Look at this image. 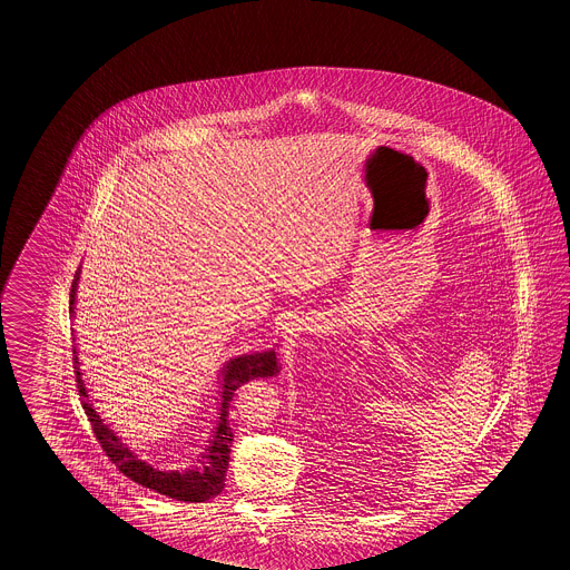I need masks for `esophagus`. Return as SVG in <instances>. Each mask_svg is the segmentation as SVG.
<instances>
[{
  "mask_svg": "<svg viewBox=\"0 0 570 570\" xmlns=\"http://www.w3.org/2000/svg\"><path fill=\"white\" fill-rule=\"evenodd\" d=\"M282 334L284 336H288V334H294L296 330H301V322L298 320H286V322H282Z\"/></svg>",
  "mask_w": 570,
  "mask_h": 570,
  "instance_id": "esophagus-1",
  "label": "esophagus"
}]
</instances>
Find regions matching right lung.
<instances>
[{
	"instance_id": "1",
	"label": "right lung",
	"mask_w": 570,
	"mask_h": 570,
	"mask_svg": "<svg viewBox=\"0 0 570 570\" xmlns=\"http://www.w3.org/2000/svg\"><path fill=\"white\" fill-rule=\"evenodd\" d=\"M79 276H81V267L77 269L75 279H72V288H70V313L75 305ZM72 363H75L81 405L86 410L87 420L91 422V429L96 432V439L100 441L110 462L134 483L141 484L160 495H167L171 500L190 501V503L210 500L224 491L225 472L229 466V451H232V441H234V432L229 429V420H227L229 401L234 397V391L240 389L242 384L248 380L267 379V376H276L279 372L276 348L253 353V355H240V357H234L232 362H227L222 372V384H219V417H217V426L213 431L207 449L191 462V466L181 468V470L173 468L171 470V468L155 466L153 462L144 460L138 451H134L127 443H122L119 434L110 429V424H106L94 399L89 397V393H87L83 374L79 370L77 348H72Z\"/></svg>"
}]
</instances>
